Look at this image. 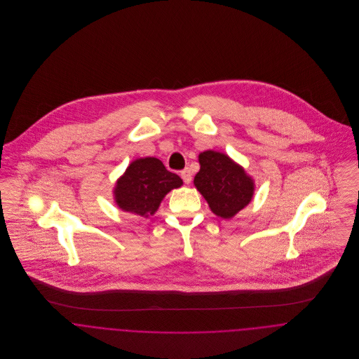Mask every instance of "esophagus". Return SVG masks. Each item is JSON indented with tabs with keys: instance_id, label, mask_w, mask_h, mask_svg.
I'll use <instances>...</instances> for the list:
<instances>
[{
	"instance_id": "esophagus-1",
	"label": "esophagus",
	"mask_w": 359,
	"mask_h": 359,
	"mask_svg": "<svg viewBox=\"0 0 359 359\" xmlns=\"http://www.w3.org/2000/svg\"><path fill=\"white\" fill-rule=\"evenodd\" d=\"M181 177H182V180H184L185 184H191V181H192V174H191V170H189V168L182 170V171H181Z\"/></svg>"
}]
</instances>
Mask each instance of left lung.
I'll list each match as a JSON object with an SVG mask.
<instances>
[{
  "label": "left lung",
  "mask_w": 359,
  "mask_h": 359,
  "mask_svg": "<svg viewBox=\"0 0 359 359\" xmlns=\"http://www.w3.org/2000/svg\"><path fill=\"white\" fill-rule=\"evenodd\" d=\"M199 164L194 184L217 217L229 219L252 202L255 180L228 154L205 151Z\"/></svg>",
  "instance_id": "left-lung-1"
}]
</instances>
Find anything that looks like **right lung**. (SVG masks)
Wrapping results in <instances>:
<instances>
[{
	"mask_svg": "<svg viewBox=\"0 0 359 359\" xmlns=\"http://www.w3.org/2000/svg\"><path fill=\"white\" fill-rule=\"evenodd\" d=\"M182 184L158 158L141 157L133 160L116 181L113 199L120 210L148 218L157 211L164 196Z\"/></svg>",
	"mask_w": 359,
	"mask_h": 359,
	"instance_id": "1",
	"label": "right lung"
}]
</instances>
